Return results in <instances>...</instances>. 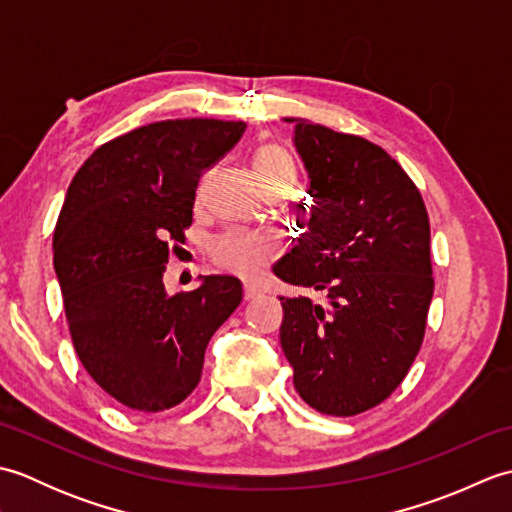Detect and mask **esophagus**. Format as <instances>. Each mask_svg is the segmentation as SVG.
Segmentation results:
<instances>
[{
	"label": "esophagus",
	"mask_w": 512,
	"mask_h": 512,
	"mask_svg": "<svg viewBox=\"0 0 512 512\" xmlns=\"http://www.w3.org/2000/svg\"><path fill=\"white\" fill-rule=\"evenodd\" d=\"M259 292H262V290H259L257 286H253V284H246V286H244V299H246V301L255 299V297L259 295Z\"/></svg>",
	"instance_id": "obj_1"
}]
</instances>
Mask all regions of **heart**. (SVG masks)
<instances>
[{
	"instance_id": "b5f03b06",
	"label": "heart",
	"mask_w": 512,
	"mask_h": 512,
	"mask_svg": "<svg viewBox=\"0 0 512 512\" xmlns=\"http://www.w3.org/2000/svg\"><path fill=\"white\" fill-rule=\"evenodd\" d=\"M253 173L264 193L288 191L295 182V165L288 151L279 145H266L253 158ZM213 262L226 273L253 279L275 257L270 237L248 231H226L211 244Z\"/></svg>"
}]
</instances>
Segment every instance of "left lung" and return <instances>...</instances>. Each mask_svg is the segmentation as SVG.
Returning a JSON list of instances; mask_svg holds the SVG:
<instances>
[{
    "label": "left lung",
    "mask_w": 512,
    "mask_h": 512,
    "mask_svg": "<svg viewBox=\"0 0 512 512\" xmlns=\"http://www.w3.org/2000/svg\"><path fill=\"white\" fill-rule=\"evenodd\" d=\"M286 121L312 204L306 233L273 270L328 303L279 297V339L299 396L347 418L389 398L420 352L433 297L429 215L385 149L306 118Z\"/></svg>",
    "instance_id": "1"
}]
</instances>
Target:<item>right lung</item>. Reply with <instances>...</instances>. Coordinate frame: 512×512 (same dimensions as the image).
Returning <instances> with one entry per match:
<instances>
[{"label":"right lung","mask_w":512,"mask_h":512,"mask_svg":"<svg viewBox=\"0 0 512 512\" xmlns=\"http://www.w3.org/2000/svg\"><path fill=\"white\" fill-rule=\"evenodd\" d=\"M246 123L176 118L118 136L83 162L54 228V270L74 350L105 394L156 413L198 387L215 330L242 284L211 275L167 295L169 242L193 222L195 189Z\"/></svg>","instance_id":"right-lung-1"}]
</instances>
